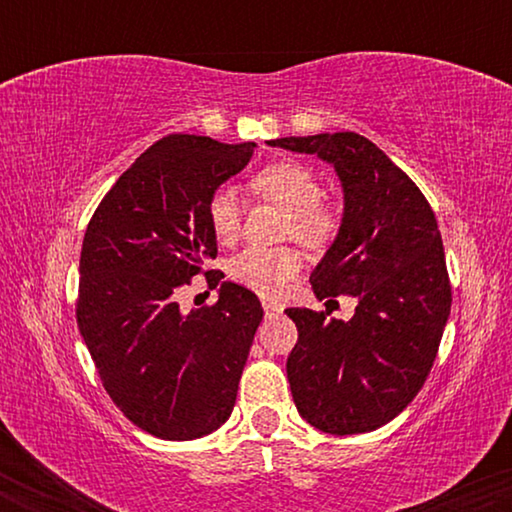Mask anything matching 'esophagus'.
Returning <instances> with one entry per match:
<instances>
[{"label": "esophagus", "instance_id": "34e87169", "mask_svg": "<svg viewBox=\"0 0 512 512\" xmlns=\"http://www.w3.org/2000/svg\"><path fill=\"white\" fill-rule=\"evenodd\" d=\"M262 308H264V315H267V317H276V315L281 313V305L269 303V301H264V303H262Z\"/></svg>", "mask_w": 512, "mask_h": 512}]
</instances>
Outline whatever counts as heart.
<instances>
[{"label": "heart", "instance_id": "heart-1", "mask_svg": "<svg viewBox=\"0 0 512 512\" xmlns=\"http://www.w3.org/2000/svg\"><path fill=\"white\" fill-rule=\"evenodd\" d=\"M252 190L257 195L279 204L289 211L286 236H293L305 245L330 243L337 231V216L330 207L320 202L322 185L310 168L296 161H274L252 175ZM207 219L214 236L221 243H231L240 233V199L236 190L221 187L209 197ZM301 255L293 248H250L240 250L228 262V274L233 281L262 293V296H279L284 293L291 279L301 272Z\"/></svg>", "mask_w": 512, "mask_h": 512}]
</instances>
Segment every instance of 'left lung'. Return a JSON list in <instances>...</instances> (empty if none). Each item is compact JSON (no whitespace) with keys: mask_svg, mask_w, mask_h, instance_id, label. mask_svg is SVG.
<instances>
[{"mask_svg":"<svg viewBox=\"0 0 512 512\" xmlns=\"http://www.w3.org/2000/svg\"><path fill=\"white\" fill-rule=\"evenodd\" d=\"M269 146L315 154L337 170L344 214L310 274L315 296L346 293L351 320L289 308L298 342L286 373L298 414L332 436L385 426L416 397L450 315V279L431 204L402 168L356 132L284 137Z\"/></svg>","mask_w":512,"mask_h":512,"instance_id":"obj_1","label":"left lung"}]
</instances>
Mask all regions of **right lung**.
Instances as JSON below:
<instances>
[{"instance_id":"right-lung-1","label":"right lung","mask_w":512,"mask_h":512,"mask_svg":"<svg viewBox=\"0 0 512 512\" xmlns=\"http://www.w3.org/2000/svg\"><path fill=\"white\" fill-rule=\"evenodd\" d=\"M255 142L168 134L110 187L88 221L76 322L105 392L163 440L209 436L231 416L262 305L207 269L220 301L185 316L174 293L216 257L209 197L248 166Z\"/></svg>"}]
</instances>
